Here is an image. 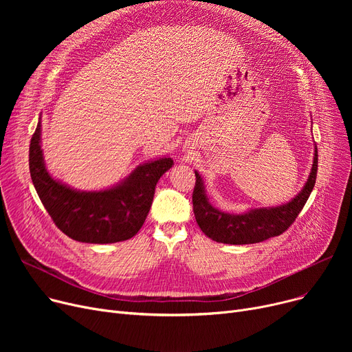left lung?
Wrapping results in <instances>:
<instances>
[{"label": "left lung", "instance_id": "1", "mask_svg": "<svg viewBox=\"0 0 352 352\" xmlns=\"http://www.w3.org/2000/svg\"><path fill=\"white\" fill-rule=\"evenodd\" d=\"M318 171V151L316 145L314 164L309 178L302 191L288 204L274 208H258L245 214H228L214 208L206 195L201 175L195 173L192 191V210L201 231L217 243L224 244H255L271 236L285 232L304 208L305 202L316 186Z\"/></svg>", "mask_w": 352, "mask_h": 352}]
</instances>
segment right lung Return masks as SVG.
<instances>
[{
  "label": "right lung",
  "instance_id": "1",
  "mask_svg": "<svg viewBox=\"0 0 352 352\" xmlns=\"http://www.w3.org/2000/svg\"><path fill=\"white\" fill-rule=\"evenodd\" d=\"M38 122L30 144V174L44 208L65 235L81 243L125 241L142 227L155 186L173 166L171 158L144 164L121 186L98 192H80L60 184L45 170Z\"/></svg>",
  "mask_w": 352,
  "mask_h": 352
}]
</instances>
